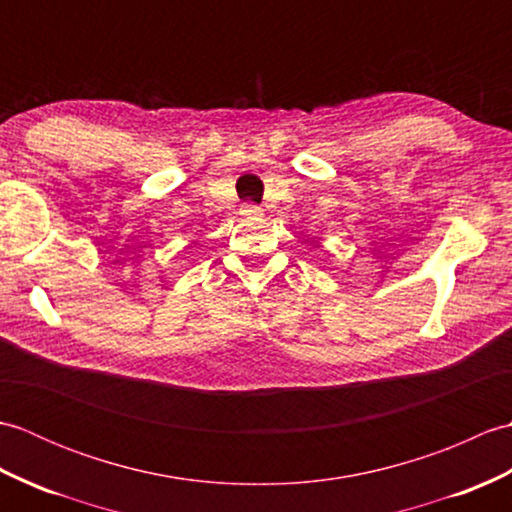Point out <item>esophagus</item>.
I'll list each match as a JSON object with an SVG mask.
<instances>
[{"mask_svg": "<svg viewBox=\"0 0 512 512\" xmlns=\"http://www.w3.org/2000/svg\"><path fill=\"white\" fill-rule=\"evenodd\" d=\"M259 213H262V209H259V206H255V204L244 206V211H242V215H259Z\"/></svg>", "mask_w": 512, "mask_h": 512, "instance_id": "obj_1", "label": "esophagus"}]
</instances>
